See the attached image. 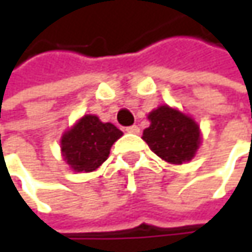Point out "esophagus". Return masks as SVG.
Returning a JSON list of instances; mask_svg holds the SVG:
<instances>
[{"label": "esophagus", "instance_id": "esophagus-1", "mask_svg": "<svg viewBox=\"0 0 252 252\" xmlns=\"http://www.w3.org/2000/svg\"><path fill=\"white\" fill-rule=\"evenodd\" d=\"M126 132H129V134H138L140 132V128L137 126H126Z\"/></svg>", "mask_w": 252, "mask_h": 252}]
</instances>
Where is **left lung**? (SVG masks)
Returning <instances> with one entry per match:
<instances>
[{
    "label": "left lung",
    "mask_w": 252,
    "mask_h": 252,
    "mask_svg": "<svg viewBox=\"0 0 252 252\" xmlns=\"http://www.w3.org/2000/svg\"><path fill=\"white\" fill-rule=\"evenodd\" d=\"M147 120L150 126L143 131L141 138L162 160L182 165L195 156L201 144V131L192 117L162 105L153 109Z\"/></svg>",
    "instance_id": "8db88e82"
}]
</instances>
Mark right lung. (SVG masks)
Returning <instances> with one entry per match:
<instances>
[{
	"label": "right lung",
	"mask_w": 252,
	"mask_h": 252,
	"mask_svg": "<svg viewBox=\"0 0 252 252\" xmlns=\"http://www.w3.org/2000/svg\"><path fill=\"white\" fill-rule=\"evenodd\" d=\"M123 131L96 115H83L61 135V156L74 172L96 171L111 153Z\"/></svg>",
	"instance_id": "obj_1"
}]
</instances>
